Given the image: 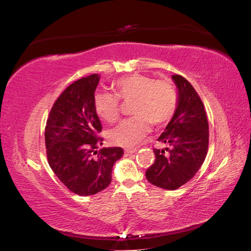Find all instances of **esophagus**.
I'll return each mask as SVG.
<instances>
[{
    "label": "esophagus",
    "instance_id": "obj_1",
    "mask_svg": "<svg viewBox=\"0 0 251 251\" xmlns=\"http://www.w3.org/2000/svg\"><path fill=\"white\" fill-rule=\"evenodd\" d=\"M137 151V149H126L125 150V156L126 157V156H130V155H132V154H134L135 151Z\"/></svg>",
    "mask_w": 251,
    "mask_h": 251
}]
</instances>
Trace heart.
I'll use <instances>...</instances> for the list:
<instances>
[{
    "mask_svg": "<svg viewBox=\"0 0 251 251\" xmlns=\"http://www.w3.org/2000/svg\"><path fill=\"white\" fill-rule=\"evenodd\" d=\"M115 93L100 91L93 97L96 114L107 123L119 118L121 103H132V118L123 120L108 132L109 140L117 146L133 148L150 130L151 125L161 126L173 117L177 105V92L172 82L154 79L135 73L120 77L113 83Z\"/></svg>",
    "mask_w": 251,
    "mask_h": 251,
    "instance_id": "b5f03b06",
    "label": "heart"
}]
</instances>
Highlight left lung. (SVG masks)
<instances>
[{
    "instance_id": "left-lung-1",
    "label": "left lung",
    "mask_w": 251,
    "mask_h": 251,
    "mask_svg": "<svg viewBox=\"0 0 251 251\" xmlns=\"http://www.w3.org/2000/svg\"><path fill=\"white\" fill-rule=\"evenodd\" d=\"M178 88V103L172 120L153 149L155 162L146 172L149 182L164 189H177L191 180L203 164L208 150V121L204 104L183 76L172 75Z\"/></svg>"
}]
</instances>
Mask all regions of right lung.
Segmentation results:
<instances>
[{
  "label": "right lung",
  "instance_id": "add662e5",
  "mask_svg": "<svg viewBox=\"0 0 251 251\" xmlns=\"http://www.w3.org/2000/svg\"><path fill=\"white\" fill-rule=\"evenodd\" d=\"M100 75L82 77L66 88L49 113L45 127L48 163L70 192L91 196L112 181L113 165L124 155L121 148H103L100 120L93 107Z\"/></svg>",
  "mask_w": 251,
  "mask_h": 251
}]
</instances>
